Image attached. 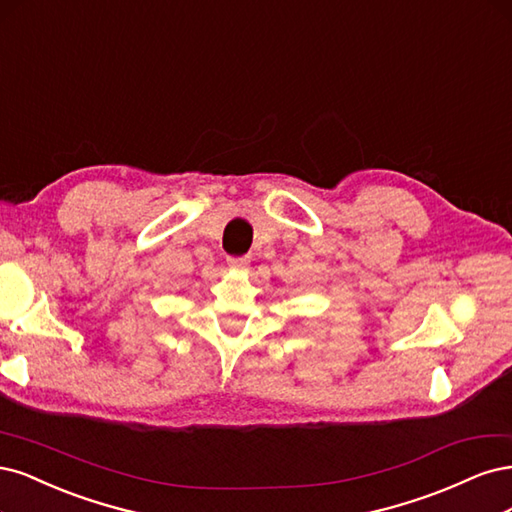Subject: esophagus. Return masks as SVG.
I'll use <instances>...</instances> for the list:
<instances>
[{
    "mask_svg": "<svg viewBox=\"0 0 512 512\" xmlns=\"http://www.w3.org/2000/svg\"><path fill=\"white\" fill-rule=\"evenodd\" d=\"M249 259H246V257H229L227 259V266L229 268H232V270H246V268H249Z\"/></svg>",
    "mask_w": 512,
    "mask_h": 512,
    "instance_id": "1",
    "label": "esophagus"
}]
</instances>
